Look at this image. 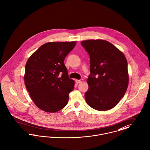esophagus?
<instances>
[{
	"label": "esophagus",
	"instance_id": "obj_1",
	"mask_svg": "<svg viewBox=\"0 0 150 150\" xmlns=\"http://www.w3.org/2000/svg\"><path fill=\"white\" fill-rule=\"evenodd\" d=\"M83 80L82 79H79V80L76 79V80H75V82H76V83H77V84H78V83H82L83 82Z\"/></svg>",
	"mask_w": 150,
	"mask_h": 150
}]
</instances>
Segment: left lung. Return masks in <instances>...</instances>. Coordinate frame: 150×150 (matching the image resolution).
<instances>
[{"label":"left lung","mask_w":150,"mask_h":150,"mask_svg":"<svg viewBox=\"0 0 150 150\" xmlns=\"http://www.w3.org/2000/svg\"><path fill=\"white\" fill-rule=\"evenodd\" d=\"M81 44L90 59L86 101L96 110H110L116 106L128 88L129 76L125 56L105 40H86L81 41Z\"/></svg>","instance_id":"obj_1"}]
</instances>
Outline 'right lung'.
Instances as JSON below:
<instances>
[{"mask_svg":"<svg viewBox=\"0 0 150 150\" xmlns=\"http://www.w3.org/2000/svg\"><path fill=\"white\" fill-rule=\"evenodd\" d=\"M75 45V41L44 44L26 62V89L35 105L44 112H57L68 102L75 82L69 78L64 61Z\"/></svg>","mask_w":150,"mask_h":150,"instance_id":"1","label":"right lung"}]
</instances>
